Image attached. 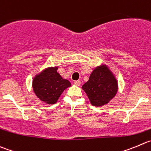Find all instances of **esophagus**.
<instances>
[{
  "instance_id": "esophagus-1",
  "label": "esophagus",
  "mask_w": 151,
  "mask_h": 151,
  "mask_svg": "<svg viewBox=\"0 0 151 151\" xmlns=\"http://www.w3.org/2000/svg\"><path fill=\"white\" fill-rule=\"evenodd\" d=\"M74 84H75V85L80 86V85H81V81H75Z\"/></svg>"
}]
</instances>
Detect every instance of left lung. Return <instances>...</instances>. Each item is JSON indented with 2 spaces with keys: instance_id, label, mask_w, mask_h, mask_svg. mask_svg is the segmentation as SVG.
Returning <instances> with one entry per match:
<instances>
[{
  "instance_id": "obj_1",
  "label": "left lung",
  "mask_w": 151,
  "mask_h": 151,
  "mask_svg": "<svg viewBox=\"0 0 151 151\" xmlns=\"http://www.w3.org/2000/svg\"><path fill=\"white\" fill-rule=\"evenodd\" d=\"M95 107L107 104L117 94L119 84L116 76L107 64L95 67L89 80L81 87Z\"/></svg>"
}]
</instances>
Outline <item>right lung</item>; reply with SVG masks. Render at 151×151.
<instances>
[{"mask_svg":"<svg viewBox=\"0 0 151 151\" xmlns=\"http://www.w3.org/2000/svg\"><path fill=\"white\" fill-rule=\"evenodd\" d=\"M58 66L49 67L36 74L32 79V89L40 101L47 104L58 101L63 92L71 86L58 72Z\"/></svg>","mask_w":151,"mask_h":151,"instance_id":"right-lung-1","label":"right lung"}]
</instances>
